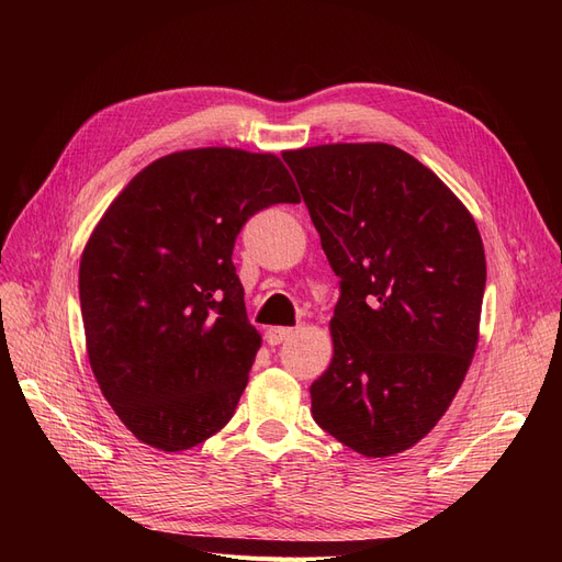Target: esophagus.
Here are the masks:
<instances>
[{"label": "esophagus", "instance_id": "obj_1", "mask_svg": "<svg viewBox=\"0 0 562 562\" xmlns=\"http://www.w3.org/2000/svg\"><path fill=\"white\" fill-rule=\"evenodd\" d=\"M293 335H295V330H293V328H267L265 339H267V345L277 347V345L285 342L288 337H293Z\"/></svg>", "mask_w": 562, "mask_h": 562}]
</instances>
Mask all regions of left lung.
I'll list each match as a JSON object with an SVG mask.
<instances>
[{"label":"left lung","instance_id":"left-lung-1","mask_svg":"<svg viewBox=\"0 0 562 562\" xmlns=\"http://www.w3.org/2000/svg\"><path fill=\"white\" fill-rule=\"evenodd\" d=\"M339 277L333 361L312 384L323 431L366 457L427 436L479 345L485 250L450 187L386 143L283 151Z\"/></svg>","mask_w":562,"mask_h":562}]
</instances>
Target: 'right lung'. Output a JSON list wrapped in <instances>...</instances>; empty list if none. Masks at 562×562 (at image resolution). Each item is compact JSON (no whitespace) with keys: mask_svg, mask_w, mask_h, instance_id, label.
I'll return each instance as SVG.
<instances>
[{"mask_svg":"<svg viewBox=\"0 0 562 562\" xmlns=\"http://www.w3.org/2000/svg\"><path fill=\"white\" fill-rule=\"evenodd\" d=\"M297 201L269 151L199 147L145 166L100 217L79 262L83 335L100 391L140 443L182 452L232 419L262 345L236 234Z\"/></svg>","mask_w":562,"mask_h":562,"instance_id":"add662e5","label":"right lung"}]
</instances>
